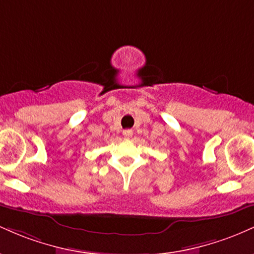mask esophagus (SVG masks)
Wrapping results in <instances>:
<instances>
[{
    "label": "esophagus",
    "instance_id": "obj_1",
    "mask_svg": "<svg viewBox=\"0 0 254 254\" xmlns=\"http://www.w3.org/2000/svg\"><path fill=\"white\" fill-rule=\"evenodd\" d=\"M123 136H124V138H130V137L132 136V131H131V130H124L123 131Z\"/></svg>",
    "mask_w": 254,
    "mask_h": 254
}]
</instances>
